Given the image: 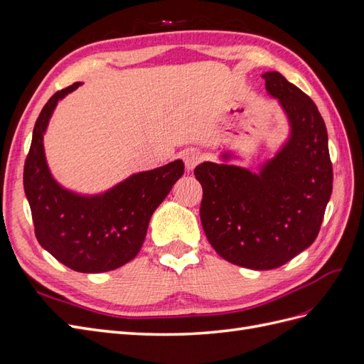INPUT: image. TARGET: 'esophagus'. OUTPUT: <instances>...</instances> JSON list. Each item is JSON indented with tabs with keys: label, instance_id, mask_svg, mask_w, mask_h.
Here are the masks:
<instances>
[{
	"label": "esophagus",
	"instance_id": "1",
	"mask_svg": "<svg viewBox=\"0 0 364 364\" xmlns=\"http://www.w3.org/2000/svg\"><path fill=\"white\" fill-rule=\"evenodd\" d=\"M181 156H182V159L185 162V167L188 171H193L197 167V164H200V161H202V153L197 149H186L181 153Z\"/></svg>",
	"mask_w": 364,
	"mask_h": 364
}]
</instances>
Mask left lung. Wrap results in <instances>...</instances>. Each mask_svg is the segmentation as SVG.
Segmentation results:
<instances>
[{"mask_svg":"<svg viewBox=\"0 0 364 364\" xmlns=\"http://www.w3.org/2000/svg\"><path fill=\"white\" fill-rule=\"evenodd\" d=\"M267 94L277 98L290 134L258 171L226 161L202 162L196 179L203 188L200 220L220 257L241 267L270 270L313 245L329 197L333 165L328 134L317 106L278 71L262 74Z\"/></svg>","mask_w":364,"mask_h":364,"instance_id":"obj_1","label":"left lung"}]
</instances>
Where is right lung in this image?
Returning a JSON list of instances; mask_svg holds the SVG:
<instances>
[{"label":"right lung","mask_w":364,"mask_h":364,"mask_svg":"<svg viewBox=\"0 0 364 364\" xmlns=\"http://www.w3.org/2000/svg\"><path fill=\"white\" fill-rule=\"evenodd\" d=\"M80 85L56 92L41 111L24 165V191L39 245L75 272L102 273L138 255L151 214L182 178L185 167L181 159L173 161L132 174L98 194L62 186L47 164L43 135L58 103Z\"/></svg>","instance_id":"right-lung-1"}]
</instances>
